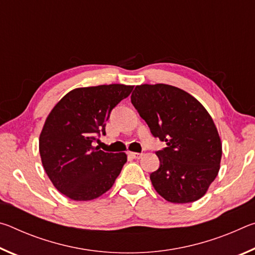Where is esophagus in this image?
Here are the masks:
<instances>
[{"instance_id":"1","label":"esophagus","mask_w":255,"mask_h":255,"mask_svg":"<svg viewBox=\"0 0 255 255\" xmlns=\"http://www.w3.org/2000/svg\"><path fill=\"white\" fill-rule=\"evenodd\" d=\"M128 155L131 158H135V159H139L141 156H143V154H141V153H133V152H129Z\"/></svg>"}]
</instances>
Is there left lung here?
Returning a JSON list of instances; mask_svg holds the SVG:
<instances>
[{
  "instance_id": "obj_1",
  "label": "left lung",
  "mask_w": 255,
  "mask_h": 255,
  "mask_svg": "<svg viewBox=\"0 0 255 255\" xmlns=\"http://www.w3.org/2000/svg\"><path fill=\"white\" fill-rule=\"evenodd\" d=\"M131 103L155 138L159 167L150 173L153 187L174 204L193 202L205 195L219 171L222 143L204 106L183 90L167 84L136 86Z\"/></svg>"
}]
</instances>
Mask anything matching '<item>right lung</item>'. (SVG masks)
Returning <instances> with one entry per match:
<instances>
[{"mask_svg": "<svg viewBox=\"0 0 255 255\" xmlns=\"http://www.w3.org/2000/svg\"><path fill=\"white\" fill-rule=\"evenodd\" d=\"M132 89L124 84L75 89L51 110L40 133L39 152L47 175L63 195L92 200L115 183L127 155L103 152L96 141L106 135L112 109Z\"/></svg>", "mask_w": 255, "mask_h": 255, "instance_id": "right-lung-1", "label": "right lung"}]
</instances>
